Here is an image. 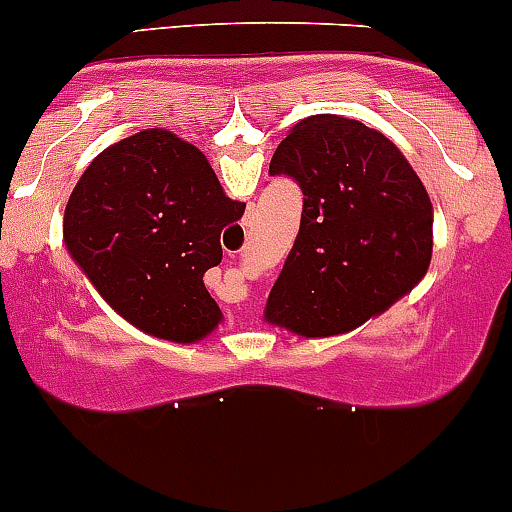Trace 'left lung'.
I'll use <instances>...</instances> for the list:
<instances>
[{"mask_svg": "<svg viewBox=\"0 0 512 512\" xmlns=\"http://www.w3.org/2000/svg\"><path fill=\"white\" fill-rule=\"evenodd\" d=\"M270 175L300 185V232L265 320L302 337L355 330L410 295L433 257V202L403 152L357 119L312 114L287 132Z\"/></svg>", "mask_w": 512, "mask_h": 512, "instance_id": "8db88e82", "label": "left lung"}]
</instances>
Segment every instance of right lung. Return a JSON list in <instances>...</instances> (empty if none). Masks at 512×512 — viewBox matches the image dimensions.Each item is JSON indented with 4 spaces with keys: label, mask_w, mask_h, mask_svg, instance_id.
Instances as JSON below:
<instances>
[{
    "label": "right lung",
    "mask_w": 512,
    "mask_h": 512,
    "mask_svg": "<svg viewBox=\"0 0 512 512\" xmlns=\"http://www.w3.org/2000/svg\"><path fill=\"white\" fill-rule=\"evenodd\" d=\"M230 200L207 157L152 127L114 142L84 170L64 207V245L109 307L160 340L192 345L222 322L205 272L220 265Z\"/></svg>",
    "instance_id": "right-lung-1"
}]
</instances>
